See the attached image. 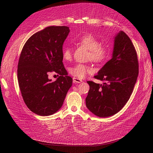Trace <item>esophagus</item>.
Listing matches in <instances>:
<instances>
[{"label": "esophagus", "instance_id": "1", "mask_svg": "<svg viewBox=\"0 0 153 153\" xmlns=\"http://www.w3.org/2000/svg\"><path fill=\"white\" fill-rule=\"evenodd\" d=\"M73 82L74 83H81L82 82V81L81 79H80L73 77Z\"/></svg>", "mask_w": 153, "mask_h": 153}]
</instances>
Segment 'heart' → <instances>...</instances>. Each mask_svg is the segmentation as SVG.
<instances>
[{
    "mask_svg": "<svg viewBox=\"0 0 153 153\" xmlns=\"http://www.w3.org/2000/svg\"><path fill=\"white\" fill-rule=\"evenodd\" d=\"M77 42L90 50L89 57L94 62L103 63L109 58L110 48L105 45L100 44L99 40L94 35L91 34L82 35L77 39ZM62 54L64 60L70 61L72 56L71 48L68 46L64 47ZM92 72V68L83 64H77L69 69L70 74L78 79H83Z\"/></svg>",
    "mask_w": 153,
    "mask_h": 153,
    "instance_id": "obj_1",
    "label": "heart"
}]
</instances>
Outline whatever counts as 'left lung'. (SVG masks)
<instances>
[{
  "label": "left lung",
  "mask_w": 153,
  "mask_h": 153,
  "mask_svg": "<svg viewBox=\"0 0 153 153\" xmlns=\"http://www.w3.org/2000/svg\"><path fill=\"white\" fill-rule=\"evenodd\" d=\"M137 53L130 38L121 31L115 36L112 58L94 76L103 84L87 81L90 89L85 99L87 108L99 117L121 110L129 100L138 76Z\"/></svg>",
  "instance_id": "1"
}]
</instances>
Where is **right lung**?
Listing matches in <instances>:
<instances>
[{"mask_svg": "<svg viewBox=\"0 0 153 153\" xmlns=\"http://www.w3.org/2000/svg\"><path fill=\"white\" fill-rule=\"evenodd\" d=\"M70 31L66 26L48 27L32 35L24 45L17 69L24 102L33 113L53 115L62 107L72 79L62 63V45ZM60 75L55 82L50 72Z\"/></svg>", "mask_w": 153, "mask_h": 153, "instance_id": "right-lung-1", "label": "right lung"}]
</instances>
